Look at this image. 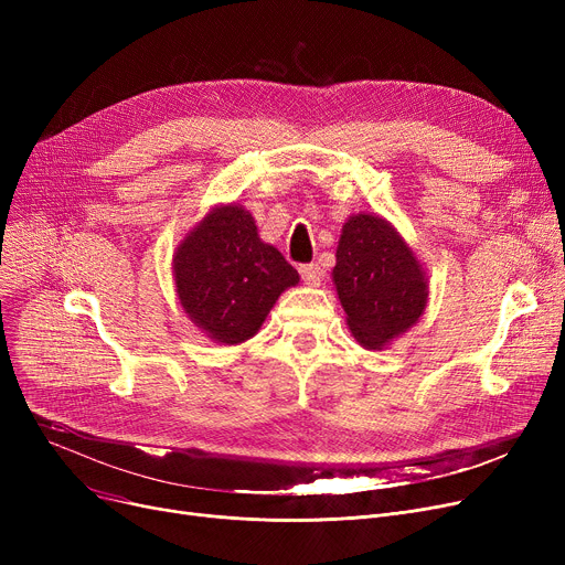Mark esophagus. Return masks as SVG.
Listing matches in <instances>:
<instances>
[{"instance_id":"1","label":"esophagus","mask_w":565,"mask_h":565,"mask_svg":"<svg viewBox=\"0 0 565 565\" xmlns=\"http://www.w3.org/2000/svg\"><path fill=\"white\" fill-rule=\"evenodd\" d=\"M300 275H302L305 284H309V286H320V281H322V270H320V265H316V263L302 265Z\"/></svg>"}]
</instances>
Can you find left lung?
I'll use <instances>...</instances> for the list:
<instances>
[{
	"mask_svg": "<svg viewBox=\"0 0 565 565\" xmlns=\"http://www.w3.org/2000/svg\"><path fill=\"white\" fill-rule=\"evenodd\" d=\"M332 281L345 322L366 350L405 334L428 307V277L392 222L358 213L343 222Z\"/></svg>",
	"mask_w": 565,
	"mask_h": 565,
	"instance_id": "left-lung-1",
	"label": "left lung"
}]
</instances>
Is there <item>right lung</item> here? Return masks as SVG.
I'll return each mask as SVG.
<instances>
[{
  "instance_id": "add662e5",
  "label": "right lung",
  "mask_w": 565,
  "mask_h": 565,
  "mask_svg": "<svg viewBox=\"0 0 565 565\" xmlns=\"http://www.w3.org/2000/svg\"><path fill=\"white\" fill-rule=\"evenodd\" d=\"M175 295L188 318L215 343L252 339L300 275L277 247L263 243L241 203H220L173 252Z\"/></svg>"
}]
</instances>
